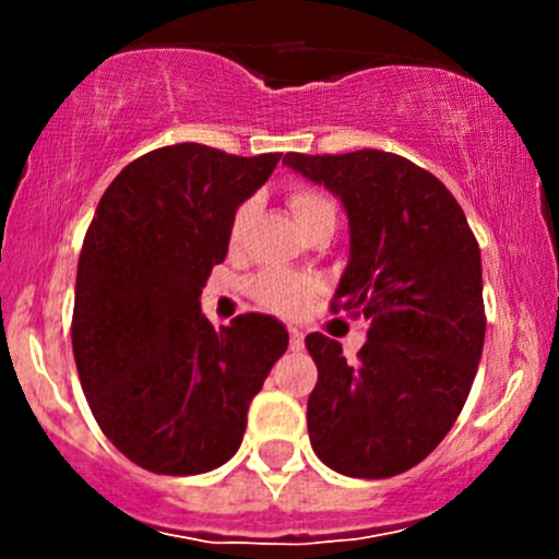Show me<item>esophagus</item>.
Segmentation results:
<instances>
[{"label": "esophagus", "instance_id": "esophagus-1", "mask_svg": "<svg viewBox=\"0 0 559 559\" xmlns=\"http://www.w3.org/2000/svg\"><path fill=\"white\" fill-rule=\"evenodd\" d=\"M302 346H306V335H302L297 326H292V330H289V348H292V352H300Z\"/></svg>", "mask_w": 559, "mask_h": 559}]
</instances>
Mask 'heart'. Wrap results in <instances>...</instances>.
<instances>
[{"instance_id": "1", "label": "heart", "mask_w": 559, "mask_h": 559, "mask_svg": "<svg viewBox=\"0 0 559 559\" xmlns=\"http://www.w3.org/2000/svg\"><path fill=\"white\" fill-rule=\"evenodd\" d=\"M286 205H289L292 216L297 218L302 229H311L321 222H335L337 218V205L324 189L319 186H292L286 191ZM251 202L238 205V211L233 213V222H229V240L240 243L243 238L248 222H251ZM248 295L257 300V306L267 308V311L278 316H297L306 311L308 302L316 297V281L308 275L292 273V270H262L253 278H248L246 284Z\"/></svg>"}]
</instances>
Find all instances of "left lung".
<instances>
[{"instance_id":"left-lung-1","label":"left lung","mask_w":559,"mask_h":559,"mask_svg":"<svg viewBox=\"0 0 559 559\" xmlns=\"http://www.w3.org/2000/svg\"><path fill=\"white\" fill-rule=\"evenodd\" d=\"M348 213V264L332 311L368 319L357 362L311 332L319 381L308 397L316 456L354 478L419 465L465 405L484 348L481 251L452 191L386 151L286 154Z\"/></svg>"}]
</instances>
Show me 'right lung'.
<instances>
[{"mask_svg":"<svg viewBox=\"0 0 559 559\" xmlns=\"http://www.w3.org/2000/svg\"><path fill=\"white\" fill-rule=\"evenodd\" d=\"M278 159L200 143L148 151L116 175L88 224L72 354L107 441L145 471L224 465L289 346L273 316L243 313L216 330L200 308L213 264L227 257L233 213Z\"/></svg>","mask_w":559,"mask_h":559,"instance_id":"1","label":"right lung"}]
</instances>
